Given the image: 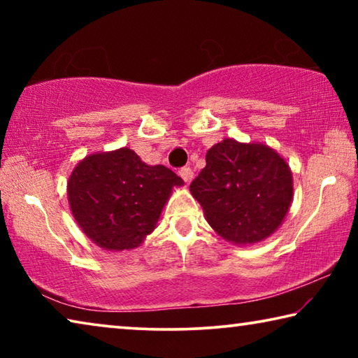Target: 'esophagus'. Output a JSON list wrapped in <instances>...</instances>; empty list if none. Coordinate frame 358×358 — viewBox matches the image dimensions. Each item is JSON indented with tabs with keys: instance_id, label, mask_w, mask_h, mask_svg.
Masks as SVG:
<instances>
[{
	"instance_id": "obj_1",
	"label": "esophagus",
	"mask_w": 358,
	"mask_h": 358,
	"mask_svg": "<svg viewBox=\"0 0 358 358\" xmlns=\"http://www.w3.org/2000/svg\"><path fill=\"white\" fill-rule=\"evenodd\" d=\"M180 177L185 180V183H187L189 185L191 181H192V178H194V172H192V169L191 167H183V169H180Z\"/></svg>"
}]
</instances>
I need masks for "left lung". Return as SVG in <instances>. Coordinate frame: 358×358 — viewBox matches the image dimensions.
Listing matches in <instances>:
<instances>
[{
  "label": "left lung",
  "mask_w": 358,
  "mask_h": 358,
  "mask_svg": "<svg viewBox=\"0 0 358 358\" xmlns=\"http://www.w3.org/2000/svg\"><path fill=\"white\" fill-rule=\"evenodd\" d=\"M191 194L224 240L251 245L281 226L294 197L292 172L273 148L224 138L207 151Z\"/></svg>",
  "instance_id": "left-lung-1"
}]
</instances>
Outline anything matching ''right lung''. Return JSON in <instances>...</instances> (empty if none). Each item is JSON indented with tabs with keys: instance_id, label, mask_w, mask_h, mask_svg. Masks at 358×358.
<instances>
[{
	"instance_id": "add662e5",
	"label": "right lung",
	"mask_w": 358,
	"mask_h": 358,
	"mask_svg": "<svg viewBox=\"0 0 358 358\" xmlns=\"http://www.w3.org/2000/svg\"><path fill=\"white\" fill-rule=\"evenodd\" d=\"M183 186L164 166H148L129 148L94 153L68 181L72 215L87 237L108 251L134 250L153 232L173 187Z\"/></svg>"
}]
</instances>
